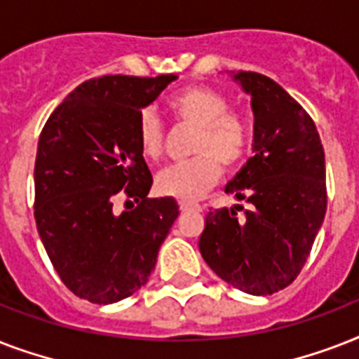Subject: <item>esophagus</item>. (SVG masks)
<instances>
[{"mask_svg": "<svg viewBox=\"0 0 359 359\" xmlns=\"http://www.w3.org/2000/svg\"><path fill=\"white\" fill-rule=\"evenodd\" d=\"M179 208H180V212H201L203 210L199 205H196V203H188V201H180Z\"/></svg>", "mask_w": 359, "mask_h": 359, "instance_id": "1", "label": "esophagus"}]
</instances>
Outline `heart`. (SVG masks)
Listing matches in <instances>:
<instances>
[{"instance_id":"b5f03b06","label":"heart","mask_w":359,"mask_h":359,"mask_svg":"<svg viewBox=\"0 0 359 359\" xmlns=\"http://www.w3.org/2000/svg\"><path fill=\"white\" fill-rule=\"evenodd\" d=\"M229 100L208 87H186L169 97L168 109L179 126L196 130L191 160L175 163L156 177V190L180 201H194L219 179L222 165L235 168L250 147V128L238 114H231ZM137 140L143 156L156 160L163 151V126L152 109H143L137 121Z\"/></svg>"}]
</instances>
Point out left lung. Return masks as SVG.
<instances>
[{
	"instance_id": "obj_1",
	"label": "left lung",
	"mask_w": 359,
	"mask_h": 359,
	"mask_svg": "<svg viewBox=\"0 0 359 359\" xmlns=\"http://www.w3.org/2000/svg\"><path fill=\"white\" fill-rule=\"evenodd\" d=\"M231 78L251 98L253 156L225 194L250 207L208 212L199 251L235 289L268 296L294 281L324 222V149L311 117L279 83L244 70Z\"/></svg>"
}]
</instances>
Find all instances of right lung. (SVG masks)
<instances>
[{
  "mask_svg": "<svg viewBox=\"0 0 359 359\" xmlns=\"http://www.w3.org/2000/svg\"><path fill=\"white\" fill-rule=\"evenodd\" d=\"M175 80L117 74L83 81L39 137V236L61 281L93 304H115L147 283L179 216L173 197H147L152 175L137 140L141 109ZM121 189L137 208L114 210Z\"/></svg>",
  "mask_w": 359,
  "mask_h": 359,
  "instance_id": "add662e5",
  "label": "right lung"
}]
</instances>
